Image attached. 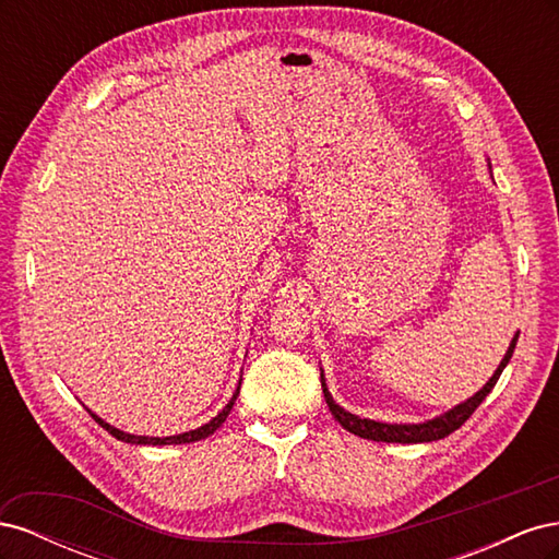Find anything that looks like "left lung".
Returning <instances> with one entry per match:
<instances>
[{
    "instance_id": "left-lung-1",
    "label": "left lung",
    "mask_w": 559,
    "mask_h": 559,
    "mask_svg": "<svg viewBox=\"0 0 559 559\" xmlns=\"http://www.w3.org/2000/svg\"><path fill=\"white\" fill-rule=\"evenodd\" d=\"M489 170H492V165H489ZM518 335L520 331L513 335V341L506 349L501 364L497 366L495 376L489 378L483 389H478L476 394L468 396L466 401L456 403L454 408L445 411L443 415H436L431 419L425 421H413V425H389V421H376V419H368V417H359L349 411H345L343 405H337L329 392L326 386V378H324V370H321V389H324V399L331 415L341 421V427L347 429L349 433L359 436V438H368V441H378V443H431V441H441V438L450 436L452 431L460 429L464 421L473 415V411L478 408V405L485 401V396L492 392L499 376L503 373V368L509 366L511 357H513V349L518 343Z\"/></svg>"
}]
</instances>
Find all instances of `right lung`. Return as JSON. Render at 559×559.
<instances>
[{"instance_id": "right-lung-1", "label": "right lung", "mask_w": 559, "mask_h": 559, "mask_svg": "<svg viewBox=\"0 0 559 559\" xmlns=\"http://www.w3.org/2000/svg\"><path fill=\"white\" fill-rule=\"evenodd\" d=\"M238 394H240V384H238V389H235V394L230 396V401L224 405V411L218 413L216 417H212V419L207 421V425H202V427H198V429H193V431L177 433V436H163V438H158V436H138V433L121 431V429L111 427L109 421H105L103 417H97L93 411H88V408H86V411L93 415V419L97 421L99 427L107 429L114 438H118V441H123V443H130V445H181V443H195V441H202V438L212 436L218 427H222L224 421H226V417L230 415V411H233V403H235V399H238Z\"/></svg>"}]
</instances>
